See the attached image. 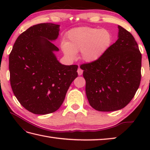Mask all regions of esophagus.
<instances>
[{"mask_svg": "<svg viewBox=\"0 0 150 150\" xmlns=\"http://www.w3.org/2000/svg\"><path fill=\"white\" fill-rule=\"evenodd\" d=\"M77 72H78V74H79V75H81L82 74V73H83V70H82L80 67H79V68H78V69H77Z\"/></svg>", "mask_w": 150, "mask_h": 150, "instance_id": "34e87169", "label": "esophagus"}]
</instances>
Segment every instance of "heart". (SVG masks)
I'll return each instance as SVG.
<instances>
[{
    "label": "heart",
    "mask_w": 150,
    "mask_h": 150,
    "mask_svg": "<svg viewBox=\"0 0 150 150\" xmlns=\"http://www.w3.org/2000/svg\"><path fill=\"white\" fill-rule=\"evenodd\" d=\"M111 35L106 30L93 28H78L69 31L62 41L64 53L69 59H74L77 52L88 62H94L103 55L110 46Z\"/></svg>",
    "instance_id": "heart-1"
}]
</instances>
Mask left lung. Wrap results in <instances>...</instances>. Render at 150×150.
Wrapping results in <instances>:
<instances>
[{
    "label": "left lung",
    "mask_w": 150,
    "mask_h": 150,
    "mask_svg": "<svg viewBox=\"0 0 150 150\" xmlns=\"http://www.w3.org/2000/svg\"><path fill=\"white\" fill-rule=\"evenodd\" d=\"M119 39L99 59L82 64L86 93L99 111L122 109L135 96L141 80L142 55L135 38L119 26Z\"/></svg>",
    "instance_id": "obj_1"
}]
</instances>
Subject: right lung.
<instances>
[{"mask_svg":"<svg viewBox=\"0 0 150 150\" xmlns=\"http://www.w3.org/2000/svg\"><path fill=\"white\" fill-rule=\"evenodd\" d=\"M59 31L58 24L34 25L18 37L9 54L13 92L22 106L34 114L58 110L78 76L77 65H63L53 53L59 48L52 41Z\"/></svg>","mask_w":150,"mask_h":150,"instance_id":"add662e5","label":"right lung"}]
</instances>
